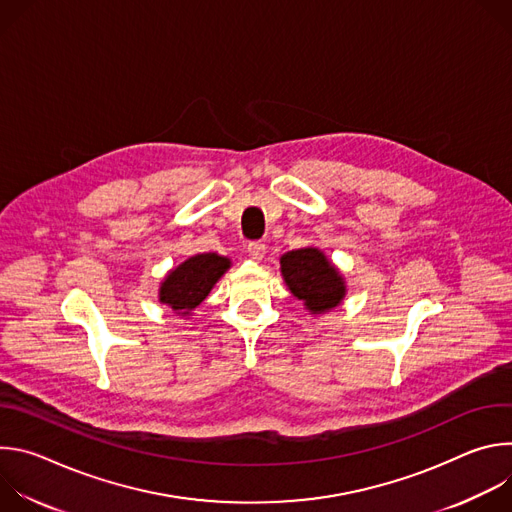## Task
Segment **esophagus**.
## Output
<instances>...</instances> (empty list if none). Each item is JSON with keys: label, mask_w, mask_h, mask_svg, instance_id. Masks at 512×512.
I'll list each match as a JSON object with an SVG mask.
<instances>
[{"label": "esophagus", "mask_w": 512, "mask_h": 512, "mask_svg": "<svg viewBox=\"0 0 512 512\" xmlns=\"http://www.w3.org/2000/svg\"><path fill=\"white\" fill-rule=\"evenodd\" d=\"M265 243L263 241H251L249 245H247V253H249V257L251 259H261L263 255H265Z\"/></svg>", "instance_id": "obj_1"}]
</instances>
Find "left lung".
I'll list each match as a JSON object with an SVG mask.
<instances>
[{
  "instance_id": "1",
  "label": "left lung",
  "mask_w": 512,
  "mask_h": 512,
  "mask_svg": "<svg viewBox=\"0 0 512 512\" xmlns=\"http://www.w3.org/2000/svg\"><path fill=\"white\" fill-rule=\"evenodd\" d=\"M281 275L291 294L314 314H322L340 304L344 281L332 263L318 249H298L281 257Z\"/></svg>"
}]
</instances>
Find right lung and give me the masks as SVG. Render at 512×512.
Listing matches in <instances>:
<instances>
[{"instance_id":"add662e5","label":"right lung","mask_w":512,"mask_h":512,"mask_svg":"<svg viewBox=\"0 0 512 512\" xmlns=\"http://www.w3.org/2000/svg\"><path fill=\"white\" fill-rule=\"evenodd\" d=\"M229 267L231 261L216 253L190 257L166 277L160 287V302L168 304L176 314H190Z\"/></svg>"}]
</instances>
